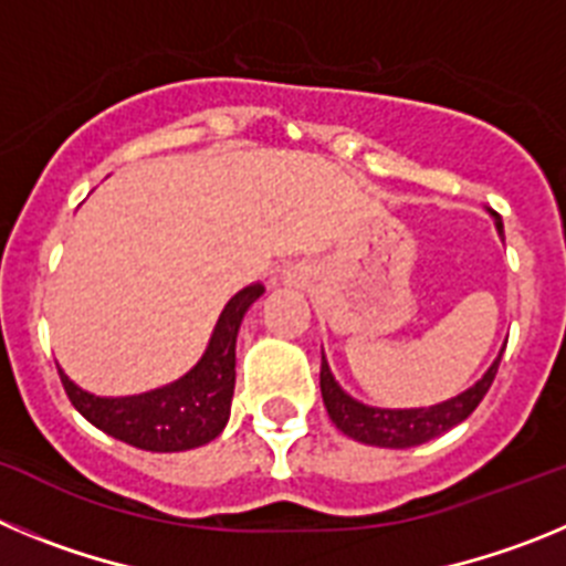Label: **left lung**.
<instances>
[{"mask_svg":"<svg viewBox=\"0 0 566 566\" xmlns=\"http://www.w3.org/2000/svg\"><path fill=\"white\" fill-rule=\"evenodd\" d=\"M496 229L499 234H504L502 221H496ZM499 363H502V354H499L496 363L490 365L488 374L473 388L448 399V402L431 405V408L391 411V408H371V405L357 402L332 377L326 357H323V365H319V391H323L328 417H332V422L337 424L345 437L357 439L363 444H377V448H413V444L442 437L444 431L457 428L459 422H464L470 413L476 411L484 394L490 391L493 379H496Z\"/></svg>","mask_w":566,"mask_h":566,"instance_id":"obj_1","label":"left lung"}]
</instances>
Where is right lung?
Wrapping results in <instances>:
<instances>
[{
  "instance_id": "1",
  "label": "right lung",
  "mask_w": 566,
  "mask_h": 566,
  "mask_svg": "<svg viewBox=\"0 0 566 566\" xmlns=\"http://www.w3.org/2000/svg\"><path fill=\"white\" fill-rule=\"evenodd\" d=\"M263 294L260 283L240 289L218 317L201 363L181 379L138 397H93L59 368L70 402L98 431L155 453H175L212 442L229 422L234 394V343L243 314Z\"/></svg>"
}]
</instances>
